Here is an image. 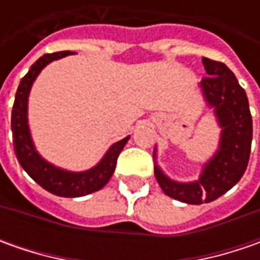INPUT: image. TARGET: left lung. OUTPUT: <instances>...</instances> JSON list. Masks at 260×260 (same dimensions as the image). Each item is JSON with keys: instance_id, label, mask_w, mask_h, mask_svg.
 I'll list each match as a JSON object with an SVG mask.
<instances>
[{"instance_id": "left-lung-1", "label": "left lung", "mask_w": 260, "mask_h": 260, "mask_svg": "<svg viewBox=\"0 0 260 260\" xmlns=\"http://www.w3.org/2000/svg\"><path fill=\"white\" fill-rule=\"evenodd\" d=\"M203 65L208 76L201 79L200 86L221 127L218 150L205 164L198 181L188 184L169 179L155 166L156 179L166 195L197 205L214 201L240 181L249 164L253 136L247 95L235 74L223 62L208 57H203Z\"/></svg>"}]
</instances>
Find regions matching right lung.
I'll return each mask as SVG.
<instances>
[{"label": "right lung", "mask_w": 260, "mask_h": 260, "mask_svg": "<svg viewBox=\"0 0 260 260\" xmlns=\"http://www.w3.org/2000/svg\"><path fill=\"white\" fill-rule=\"evenodd\" d=\"M71 53L72 52L69 50L46 53L40 59H37L18 85V89L15 92L13 113H11L13 143H14L15 156L20 165L46 191L57 197H68V198L88 195L104 188L114 174L117 157L130 139L127 136L123 140L114 143L94 168L84 172H69L60 168H56L52 164L46 162L37 153L27 123V101H28L30 88L46 65Z\"/></svg>", "instance_id": "obj_1"}]
</instances>
